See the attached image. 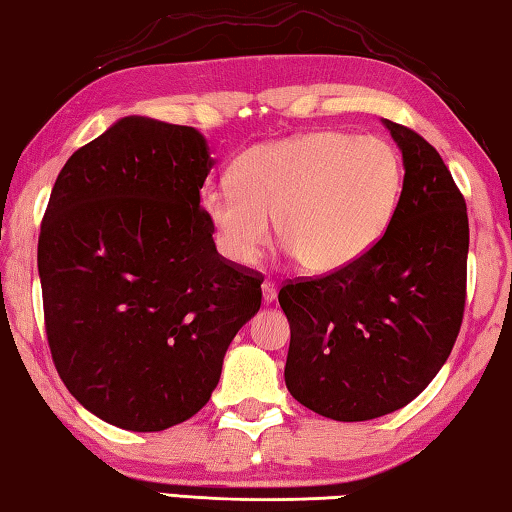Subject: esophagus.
<instances>
[{"instance_id": "obj_1", "label": "esophagus", "mask_w": 512, "mask_h": 512, "mask_svg": "<svg viewBox=\"0 0 512 512\" xmlns=\"http://www.w3.org/2000/svg\"><path fill=\"white\" fill-rule=\"evenodd\" d=\"M275 296H278V287H275L273 282H269V280L262 282V300H264V303L266 305L273 303Z\"/></svg>"}]
</instances>
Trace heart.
Masks as SVG:
<instances>
[{
    "mask_svg": "<svg viewBox=\"0 0 512 512\" xmlns=\"http://www.w3.org/2000/svg\"><path fill=\"white\" fill-rule=\"evenodd\" d=\"M232 180L200 198L227 262L253 266L275 218L300 269L335 273L367 255L392 223L403 164L385 139L323 129L250 148Z\"/></svg>",
    "mask_w": 512,
    "mask_h": 512,
    "instance_id": "obj_1",
    "label": "heart"
}]
</instances>
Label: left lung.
Here are the masks:
<instances>
[{"mask_svg": "<svg viewBox=\"0 0 512 512\" xmlns=\"http://www.w3.org/2000/svg\"><path fill=\"white\" fill-rule=\"evenodd\" d=\"M383 125L405 168L383 239L346 269L278 294L291 328L287 389L335 421L376 419L417 399L451 355L465 310V198L431 143Z\"/></svg>", "mask_w": 512, "mask_h": 512, "instance_id": "1", "label": "left lung"}]
</instances>
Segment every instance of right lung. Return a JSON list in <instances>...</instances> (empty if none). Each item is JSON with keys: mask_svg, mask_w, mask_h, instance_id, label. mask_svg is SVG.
Instances as JSON below:
<instances>
[{"mask_svg": "<svg viewBox=\"0 0 512 512\" xmlns=\"http://www.w3.org/2000/svg\"><path fill=\"white\" fill-rule=\"evenodd\" d=\"M216 161L198 129L125 116L56 177L38 275L52 360L95 417L134 433L209 401L262 278L218 255L200 209Z\"/></svg>", "mask_w": 512, "mask_h": 512, "instance_id": "1", "label": "right lung"}]
</instances>
